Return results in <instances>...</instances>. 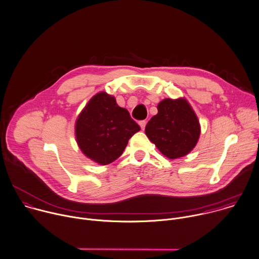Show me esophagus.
<instances>
[{
	"instance_id": "esophagus-1",
	"label": "esophagus",
	"mask_w": 259,
	"mask_h": 259,
	"mask_svg": "<svg viewBox=\"0 0 259 259\" xmlns=\"http://www.w3.org/2000/svg\"><path fill=\"white\" fill-rule=\"evenodd\" d=\"M146 123H147V122H146L145 120H142V121H140V122H139V124H140V126H141V128H142V130H145Z\"/></svg>"
}]
</instances>
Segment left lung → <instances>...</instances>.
<instances>
[{
    "instance_id": "left-lung-1",
    "label": "left lung",
    "mask_w": 259,
    "mask_h": 259,
    "mask_svg": "<svg viewBox=\"0 0 259 259\" xmlns=\"http://www.w3.org/2000/svg\"><path fill=\"white\" fill-rule=\"evenodd\" d=\"M157 109L145 128L149 140L170 160L189 154L200 136L199 120L191 105L185 98H166Z\"/></svg>"
}]
</instances>
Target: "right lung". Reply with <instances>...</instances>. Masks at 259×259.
I'll use <instances>...</instances> for the list:
<instances>
[{
  "label": "right lung",
  "instance_id": "right-lung-1",
  "mask_svg": "<svg viewBox=\"0 0 259 259\" xmlns=\"http://www.w3.org/2000/svg\"><path fill=\"white\" fill-rule=\"evenodd\" d=\"M141 127L130 112L117 105L106 92L95 94L82 109L75 122V136L82 153L99 165L116 160L128 140Z\"/></svg>",
  "mask_w": 259,
  "mask_h": 259
}]
</instances>
